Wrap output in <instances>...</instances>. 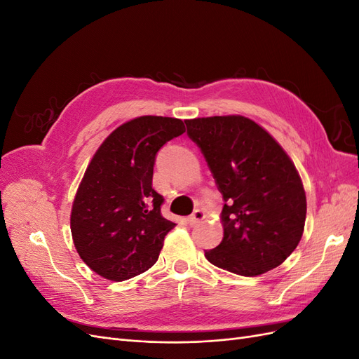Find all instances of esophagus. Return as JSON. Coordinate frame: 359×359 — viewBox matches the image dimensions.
Segmentation results:
<instances>
[{"label":"esophagus","instance_id":"34e87169","mask_svg":"<svg viewBox=\"0 0 359 359\" xmlns=\"http://www.w3.org/2000/svg\"><path fill=\"white\" fill-rule=\"evenodd\" d=\"M203 219H205V212L202 210H194L193 214L187 219V222H189V224L193 226V224L201 223Z\"/></svg>","mask_w":359,"mask_h":359}]
</instances>
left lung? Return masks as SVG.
<instances>
[{"label":"left lung","instance_id":"8db88e82","mask_svg":"<svg viewBox=\"0 0 359 359\" xmlns=\"http://www.w3.org/2000/svg\"><path fill=\"white\" fill-rule=\"evenodd\" d=\"M223 194V240L205 250L215 266L256 277L283 264L301 241L307 202L292 160L276 139L240 115L187 119Z\"/></svg>","mask_w":359,"mask_h":359}]
</instances>
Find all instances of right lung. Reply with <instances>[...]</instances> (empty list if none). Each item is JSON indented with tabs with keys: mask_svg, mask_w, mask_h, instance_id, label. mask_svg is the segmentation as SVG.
<instances>
[{
	"mask_svg": "<svg viewBox=\"0 0 359 359\" xmlns=\"http://www.w3.org/2000/svg\"><path fill=\"white\" fill-rule=\"evenodd\" d=\"M181 119L139 116L106 137L86 168L72 208L73 243L94 273L132 278L153 266L175 223L161 215L153 189L160 148L181 136Z\"/></svg>",
	"mask_w": 359,
	"mask_h": 359,
	"instance_id": "add662e5",
	"label": "right lung"
}]
</instances>
